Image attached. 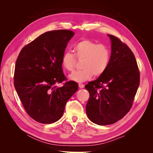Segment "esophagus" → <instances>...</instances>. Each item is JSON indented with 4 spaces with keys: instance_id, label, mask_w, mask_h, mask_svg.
<instances>
[{
    "instance_id": "34e87169",
    "label": "esophagus",
    "mask_w": 153,
    "mask_h": 153,
    "mask_svg": "<svg viewBox=\"0 0 153 153\" xmlns=\"http://www.w3.org/2000/svg\"><path fill=\"white\" fill-rule=\"evenodd\" d=\"M78 86H79L80 89H83V88L84 87V85L82 84H78Z\"/></svg>"
}]
</instances>
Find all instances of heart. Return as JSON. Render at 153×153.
<instances>
[{
	"mask_svg": "<svg viewBox=\"0 0 153 153\" xmlns=\"http://www.w3.org/2000/svg\"><path fill=\"white\" fill-rule=\"evenodd\" d=\"M74 55L70 52L64 53L61 59L62 68L68 71L73 70L76 59L82 60L81 70L73 72L69 76L72 81L84 82L93 76H99L105 72L110 60V52L104 45H98L89 39H83L73 48Z\"/></svg>",
	"mask_w": 153,
	"mask_h": 153,
	"instance_id": "b5f03b06",
	"label": "heart"
}]
</instances>
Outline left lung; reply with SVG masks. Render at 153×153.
<instances>
[{
    "instance_id": "8db88e82",
    "label": "left lung",
    "mask_w": 153,
    "mask_h": 153,
    "mask_svg": "<svg viewBox=\"0 0 153 153\" xmlns=\"http://www.w3.org/2000/svg\"><path fill=\"white\" fill-rule=\"evenodd\" d=\"M111 42L109 65L105 72L85 87L89 92L86 114L91 121L105 126L121 119L130 110L140 84L133 53L116 37Z\"/></svg>"
}]
</instances>
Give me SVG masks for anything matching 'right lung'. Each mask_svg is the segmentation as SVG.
Returning <instances> with one entry per match:
<instances>
[{
	"label": "right lung",
	"instance_id": "1",
	"mask_svg": "<svg viewBox=\"0 0 153 153\" xmlns=\"http://www.w3.org/2000/svg\"><path fill=\"white\" fill-rule=\"evenodd\" d=\"M74 34L68 30L45 32L25 46L17 58L14 85L27 113L37 122L57 121L78 89L73 81L56 85L66 80L61 59Z\"/></svg>",
	"mask_w": 153,
	"mask_h": 153
}]
</instances>
